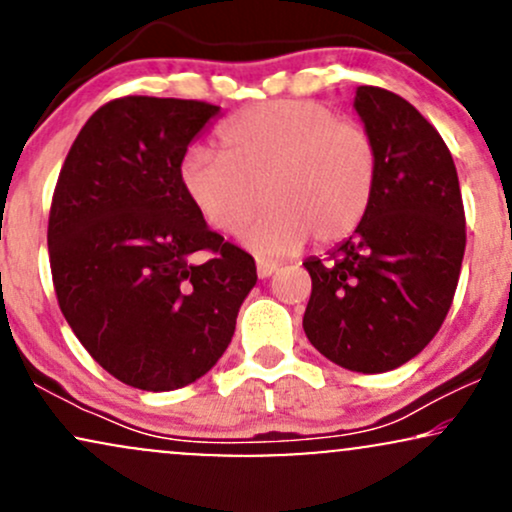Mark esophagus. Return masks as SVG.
Wrapping results in <instances>:
<instances>
[{
    "label": "esophagus",
    "mask_w": 512,
    "mask_h": 512,
    "mask_svg": "<svg viewBox=\"0 0 512 512\" xmlns=\"http://www.w3.org/2000/svg\"><path fill=\"white\" fill-rule=\"evenodd\" d=\"M276 267H279V264H276L274 260H264V257H257V276H260V279H267V276H272L276 272Z\"/></svg>",
    "instance_id": "34e87169"
}]
</instances>
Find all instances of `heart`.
I'll return each mask as SVG.
<instances>
[{
  "instance_id": "obj_1",
  "label": "heart",
  "mask_w": 512,
  "mask_h": 512,
  "mask_svg": "<svg viewBox=\"0 0 512 512\" xmlns=\"http://www.w3.org/2000/svg\"><path fill=\"white\" fill-rule=\"evenodd\" d=\"M221 154L190 149L180 185L204 223L245 233L260 252H291L313 238L337 243L356 231L378 185V146L363 122L303 98L257 103L219 129Z\"/></svg>"
}]
</instances>
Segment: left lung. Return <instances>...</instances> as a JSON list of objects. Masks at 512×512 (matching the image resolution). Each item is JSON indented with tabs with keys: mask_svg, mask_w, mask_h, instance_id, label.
Returning <instances> with one entry per match:
<instances>
[{
	"mask_svg": "<svg viewBox=\"0 0 512 512\" xmlns=\"http://www.w3.org/2000/svg\"><path fill=\"white\" fill-rule=\"evenodd\" d=\"M356 113L378 146V185L354 236L313 279L303 330L337 366L385 373L436 337L460 279L464 207L450 149L409 101L358 86Z\"/></svg>",
	"mask_w": 512,
	"mask_h": 512,
	"instance_id": "8db88e82",
	"label": "left lung"
}]
</instances>
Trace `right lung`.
Wrapping results in <instances>:
<instances>
[{"instance_id":"add662e5","label":"right lung","mask_w":512,"mask_h":512,"mask_svg":"<svg viewBox=\"0 0 512 512\" xmlns=\"http://www.w3.org/2000/svg\"><path fill=\"white\" fill-rule=\"evenodd\" d=\"M214 115L204 101L115 98L81 127L52 195L62 315L93 361L139 390L211 370L257 281L252 255L211 231L180 185L187 146Z\"/></svg>"}]
</instances>
